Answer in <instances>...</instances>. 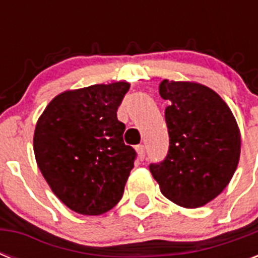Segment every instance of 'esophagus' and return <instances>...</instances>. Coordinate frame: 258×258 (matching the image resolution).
Returning <instances> with one entry per match:
<instances>
[{
    "instance_id": "1",
    "label": "esophagus",
    "mask_w": 258,
    "mask_h": 258,
    "mask_svg": "<svg viewBox=\"0 0 258 258\" xmlns=\"http://www.w3.org/2000/svg\"><path fill=\"white\" fill-rule=\"evenodd\" d=\"M137 151H138V155H139V158H141V159H145V157H146V147H145V145L137 146Z\"/></svg>"
}]
</instances>
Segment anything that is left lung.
Returning a JSON list of instances; mask_svg holds the SVG:
<instances>
[{"instance_id": "obj_1", "label": "left lung", "mask_w": 258, "mask_h": 258, "mask_svg": "<svg viewBox=\"0 0 258 258\" xmlns=\"http://www.w3.org/2000/svg\"><path fill=\"white\" fill-rule=\"evenodd\" d=\"M159 93L170 101L165 111L170 146L150 171L166 198L200 208L232 179L240 159V130L226 103L208 87L163 80Z\"/></svg>"}]
</instances>
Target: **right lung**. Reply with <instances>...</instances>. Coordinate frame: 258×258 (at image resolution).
Returning <instances> with one entry per match:
<instances>
[{
    "mask_svg": "<svg viewBox=\"0 0 258 258\" xmlns=\"http://www.w3.org/2000/svg\"><path fill=\"white\" fill-rule=\"evenodd\" d=\"M128 83L67 91L46 105L36 125L38 169L71 210L99 216L121 200L137 151L124 145L117 108Z\"/></svg>",
    "mask_w": 258,
    "mask_h": 258,
    "instance_id": "right-lung-1",
    "label": "right lung"
}]
</instances>
